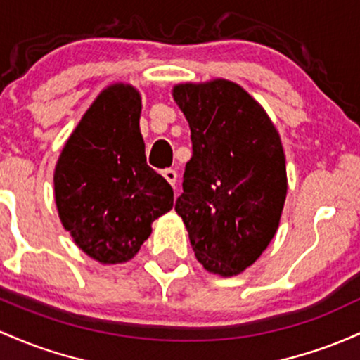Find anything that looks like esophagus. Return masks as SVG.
<instances>
[{"label": "esophagus", "instance_id": "1", "mask_svg": "<svg viewBox=\"0 0 360 360\" xmlns=\"http://www.w3.org/2000/svg\"><path fill=\"white\" fill-rule=\"evenodd\" d=\"M163 176L165 179H167V181L169 185H172V187H175V184H176V169H173V168H167V169H163Z\"/></svg>", "mask_w": 360, "mask_h": 360}]
</instances>
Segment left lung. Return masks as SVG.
<instances>
[{
  "label": "left lung",
  "mask_w": 360,
  "mask_h": 360,
  "mask_svg": "<svg viewBox=\"0 0 360 360\" xmlns=\"http://www.w3.org/2000/svg\"><path fill=\"white\" fill-rule=\"evenodd\" d=\"M173 98L192 139L175 211L204 269L236 276L277 231L288 192L281 137L264 108L226 79L179 84Z\"/></svg>",
  "instance_id": "obj_1"
}]
</instances>
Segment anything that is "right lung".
I'll list each match as a JSON object with an SVG mask.
<instances>
[{"label": "right lung", "mask_w": 360, "mask_h": 360, "mask_svg": "<svg viewBox=\"0 0 360 360\" xmlns=\"http://www.w3.org/2000/svg\"><path fill=\"white\" fill-rule=\"evenodd\" d=\"M139 115L134 88H107L68 139L56 167L60 223L102 264L134 257L153 221L173 207V188L146 163Z\"/></svg>", "instance_id": "1"}]
</instances>
